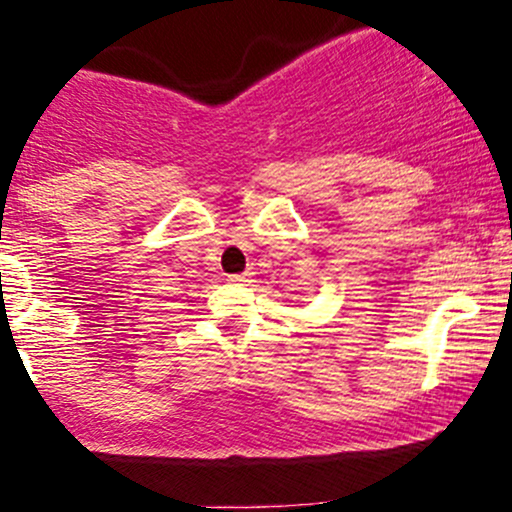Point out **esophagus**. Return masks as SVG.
I'll list each match as a JSON object with an SVG mask.
<instances>
[{
  "label": "esophagus",
  "mask_w": 512,
  "mask_h": 512,
  "mask_svg": "<svg viewBox=\"0 0 512 512\" xmlns=\"http://www.w3.org/2000/svg\"><path fill=\"white\" fill-rule=\"evenodd\" d=\"M230 285H250L252 282V272H242V275H230L227 277Z\"/></svg>",
  "instance_id": "obj_1"
}]
</instances>
